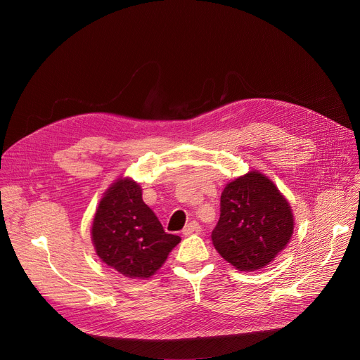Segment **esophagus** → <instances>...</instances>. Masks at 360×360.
Listing matches in <instances>:
<instances>
[{"instance_id": "esophagus-1", "label": "esophagus", "mask_w": 360, "mask_h": 360, "mask_svg": "<svg viewBox=\"0 0 360 360\" xmlns=\"http://www.w3.org/2000/svg\"><path fill=\"white\" fill-rule=\"evenodd\" d=\"M198 232H201V226H200V223L195 221V220L188 223V224L185 226V228L182 229V235H184V236H188V235H191V233H198Z\"/></svg>"}]
</instances>
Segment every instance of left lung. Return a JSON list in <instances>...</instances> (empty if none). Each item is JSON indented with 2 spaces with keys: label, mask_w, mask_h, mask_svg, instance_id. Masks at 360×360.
<instances>
[{
  "label": "left lung",
  "mask_w": 360,
  "mask_h": 360,
  "mask_svg": "<svg viewBox=\"0 0 360 360\" xmlns=\"http://www.w3.org/2000/svg\"><path fill=\"white\" fill-rule=\"evenodd\" d=\"M292 233V207L266 175L251 170L224 186L212 240L239 271L266 267L286 248Z\"/></svg>",
  "instance_id": "left-lung-1"
}]
</instances>
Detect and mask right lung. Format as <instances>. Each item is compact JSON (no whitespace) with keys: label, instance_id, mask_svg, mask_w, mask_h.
<instances>
[{"label":"right lung","instance_id":"add662e5","mask_svg":"<svg viewBox=\"0 0 360 360\" xmlns=\"http://www.w3.org/2000/svg\"><path fill=\"white\" fill-rule=\"evenodd\" d=\"M91 240L106 266L129 278H148L181 242L163 231L143 201L141 188L129 178L113 182L99 202L91 224Z\"/></svg>","mask_w":360,"mask_h":360}]
</instances>
